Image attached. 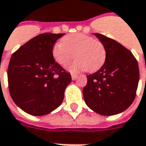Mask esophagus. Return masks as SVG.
I'll list each match as a JSON object with an SVG mask.
<instances>
[{"label":"esophagus","instance_id":"obj_1","mask_svg":"<svg viewBox=\"0 0 146 146\" xmlns=\"http://www.w3.org/2000/svg\"><path fill=\"white\" fill-rule=\"evenodd\" d=\"M71 77H72V79H73V80H76V79L78 78V75L75 74V73H72V74H71Z\"/></svg>","mask_w":146,"mask_h":146}]
</instances>
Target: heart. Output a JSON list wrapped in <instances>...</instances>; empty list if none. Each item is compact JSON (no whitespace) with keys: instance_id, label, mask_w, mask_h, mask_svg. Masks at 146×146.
<instances>
[{"instance_id":"heart-1","label":"heart","mask_w":146,"mask_h":146,"mask_svg":"<svg viewBox=\"0 0 146 146\" xmlns=\"http://www.w3.org/2000/svg\"><path fill=\"white\" fill-rule=\"evenodd\" d=\"M74 54L77 60L68 65V71L94 72L104 64L107 51L101 41L82 33L68 35L63 38V42H57L53 46V57L62 66L73 59Z\"/></svg>"}]
</instances>
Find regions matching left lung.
I'll use <instances>...</instances> for the list:
<instances>
[{
  "label": "left lung",
  "instance_id": "left-lung-1",
  "mask_svg": "<svg viewBox=\"0 0 146 146\" xmlns=\"http://www.w3.org/2000/svg\"><path fill=\"white\" fill-rule=\"evenodd\" d=\"M94 35L103 43L107 56L100 69L87 75L83 97L94 112L114 115L128 109L136 97L138 64L133 53L122 44L101 34Z\"/></svg>",
  "mask_w": 146,
  "mask_h": 146
}]
</instances>
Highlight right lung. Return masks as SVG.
I'll list each match as a JSON object with an SVG mask.
<instances>
[{"label": "right lung", "mask_w": 146, "mask_h": 146, "mask_svg": "<svg viewBox=\"0 0 146 146\" xmlns=\"http://www.w3.org/2000/svg\"><path fill=\"white\" fill-rule=\"evenodd\" d=\"M64 35H38L10 58L7 72L10 96L18 108L30 115H48L63 102L72 78L54 60L52 48Z\"/></svg>", "instance_id": "obj_1"}]
</instances>
